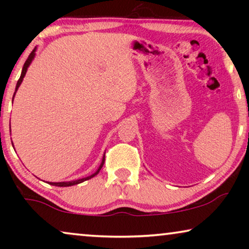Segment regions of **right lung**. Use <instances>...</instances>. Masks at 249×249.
Here are the masks:
<instances>
[{
    "label": "right lung",
    "instance_id": "right-lung-1",
    "mask_svg": "<svg viewBox=\"0 0 249 249\" xmlns=\"http://www.w3.org/2000/svg\"><path fill=\"white\" fill-rule=\"evenodd\" d=\"M34 56H35V50H34L33 52L29 54L28 59L26 60L25 64H23V68H22V72H21V76H20L19 80H18V83H17V86H16V91H17V89H18V88H19L20 84H21V81H22V79H23V77H25V74H26V72H27V69H28L29 64H30V62H32V60L34 59ZM15 94H16V93H15ZM104 161H105V156H104V158H103V160H102V163H101L100 168H98L97 171L95 172L94 175H91V176H89V177H87V178H83V179H79V180H74V181H68V182H50V185L57 186V187H69V186L78 185V183H80V182H84V181H86V180L90 179V178H93L94 176H96L97 173L100 172V170L102 169V166H103V164H104Z\"/></svg>",
    "mask_w": 249,
    "mask_h": 249
}]
</instances>
